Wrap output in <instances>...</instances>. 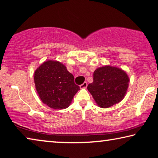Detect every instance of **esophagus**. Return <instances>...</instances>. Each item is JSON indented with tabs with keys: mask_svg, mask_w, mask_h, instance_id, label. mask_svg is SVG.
<instances>
[{
	"mask_svg": "<svg viewBox=\"0 0 158 158\" xmlns=\"http://www.w3.org/2000/svg\"><path fill=\"white\" fill-rule=\"evenodd\" d=\"M87 85H88L87 82H84L81 85H80V88H81V89H85V88L87 87Z\"/></svg>",
	"mask_w": 158,
	"mask_h": 158,
	"instance_id": "obj_1",
	"label": "esophagus"
}]
</instances>
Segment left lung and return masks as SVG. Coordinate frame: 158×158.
Segmentation results:
<instances>
[{"instance_id":"1","label":"left lung","mask_w":158,"mask_h":158,"mask_svg":"<svg viewBox=\"0 0 158 158\" xmlns=\"http://www.w3.org/2000/svg\"><path fill=\"white\" fill-rule=\"evenodd\" d=\"M129 81L125 72L106 65L95 69L87 89L100 107L108 108L124 98Z\"/></svg>"}]
</instances>
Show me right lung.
<instances>
[{"label": "right lung", "mask_w": 158, "mask_h": 158, "mask_svg": "<svg viewBox=\"0 0 158 158\" xmlns=\"http://www.w3.org/2000/svg\"><path fill=\"white\" fill-rule=\"evenodd\" d=\"M74 76L58 61L48 60L34 74L37 92L44 105L54 109H66L80 89L74 84Z\"/></svg>", "instance_id": "obj_1"}]
</instances>
